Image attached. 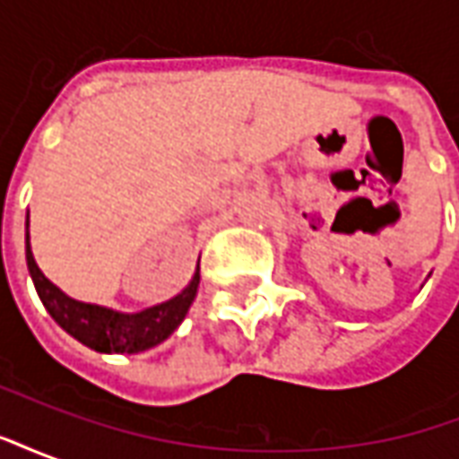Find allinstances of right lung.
<instances>
[{"mask_svg":"<svg viewBox=\"0 0 459 459\" xmlns=\"http://www.w3.org/2000/svg\"><path fill=\"white\" fill-rule=\"evenodd\" d=\"M26 265L29 275L34 280L39 298L56 319V325L65 329L81 344L91 346L100 354H140L152 346L161 344L174 329L179 327L191 302L199 290V265L186 288L177 298L167 299L161 305L142 309V312H117V309L91 305L65 295L64 290L56 288L51 280L39 270L29 243V216H26Z\"/></svg>","mask_w":459,"mask_h":459,"instance_id":"obj_1","label":"right lung"}]
</instances>
